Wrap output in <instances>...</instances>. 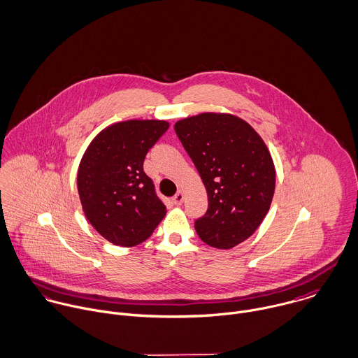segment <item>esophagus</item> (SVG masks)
Returning a JSON list of instances; mask_svg holds the SVG:
<instances>
[{
  "mask_svg": "<svg viewBox=\"0 0 358 358\" xmlns=\"http://www.w3.org/2000/svg\"><path fill=\"white\" fill-rule=\"evenodd\" d=\"M173 203H175L176 206H180V204L183 203V193H182V192H178V193L175 194V197H173Z\"/></svg>",
  "mask_w": 358,
  "mask_h": 358,
  "instance_id": "obj_1",
  "label": "esophagus"
}]
</instances>
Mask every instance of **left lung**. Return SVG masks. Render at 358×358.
Segmentation results:
<instances>
[{
    "label": "left lung",
    "mask_w": 358,
    "mask_h": 358,
    "mask_svg": "<svg viewBox=\"0 0 358 358\" xmlns=\"http://www.w3.org/2000/svg\"><path fill=\"white\" fill-rule=\"evenodd\" d=\"M208 194L207 213L196 220L200 238L232 248L265 218L275 192V166L259 134L231 114L204 113L175 123Z\"/></svg>",
    "instance_id": "1"
}]
</instances>
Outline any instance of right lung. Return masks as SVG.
<instances>
[{"mask_svg": "<svg viewBox=\"0 0 358 358\" xmlns=\"http://www.w3.org/2000/svg\"><path fill=\"white\" fill-rule=\"evenodd\" d=\"M168 127L166 120L117 122L101 130L83 154L78 171L80 203L92 227L113 244L143 243L166 214L143 162Z\"/></svg>", "mask_w": 358, "mask_h": 358, "instance_id": "add662e5", "label": "right lung"}]
</instances>
